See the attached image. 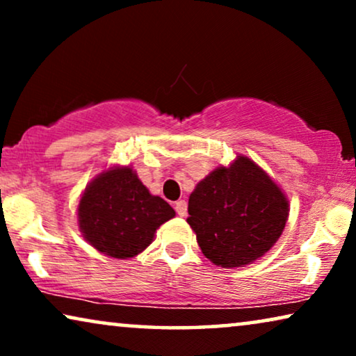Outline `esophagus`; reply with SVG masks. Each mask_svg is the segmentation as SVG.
I'll use <instances>...</instances> for the list:
<instances>
[{"mask_svg":"<svg viewBox=\"0 0 356 356\" xmlns=\"http://www.w3.org/2000/svg\"><path fill=\"white\" fill-rule=\"evenodd\" d=\"M175 211H177V213H178L179 217L186 216V211H188L186 202H184V201H178L177 204H175Z\"/></svg>","mask_w":356,"mask_h":356,"instance_id":"34e87169","label":"esophagus"}]
</instances>
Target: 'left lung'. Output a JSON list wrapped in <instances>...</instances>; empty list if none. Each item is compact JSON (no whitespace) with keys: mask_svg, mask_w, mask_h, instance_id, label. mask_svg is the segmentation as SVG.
Segmentation results:
<instances>
[{"mask_svg":"<svg viewBox=\"0 0 356 356\" xmlns=\"http://www.w3.org/2000/svg\"><path fill=\"white\" fill-rule=\"evenodd\" d=\"M188 213L202 254L230 269L251 264L275 245L289 201L259 165L238 155L230 167H217L197 183Z\"/></svg>","mask_w":356,"mask_h":356,"instance_id":"8db88e82","label":"left lung"}]
</instances>
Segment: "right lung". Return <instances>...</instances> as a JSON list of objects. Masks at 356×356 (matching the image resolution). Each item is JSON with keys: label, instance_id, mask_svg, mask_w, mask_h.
I'll list each match as a JSON object with an SVG mask.
<instances>
[{"label": "right lung", "instance_id": "add662e5", "mask_svg": "<svg viewBox=\"0 0 356 356\" xmlns=\"http://www.w3.org/2000/svg\"><path fill=\"white\" fill-rule=\"evenodd\" d=\"M175 211L162 197L152 196L131 167L102 172L82 194L77 218L81 233L97 251L128 259L144 251L155 230Z\"/></svg>", "mask_w": 356, "mask_h": 356}]
</instances>
